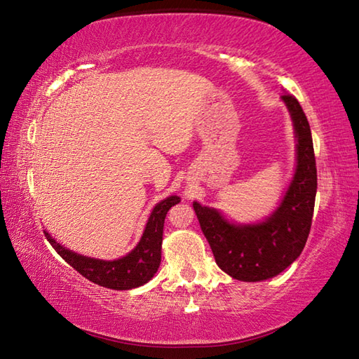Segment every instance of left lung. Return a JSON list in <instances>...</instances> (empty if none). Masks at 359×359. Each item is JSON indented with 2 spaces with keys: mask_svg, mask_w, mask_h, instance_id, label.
I'll list each match as a JSON object with an SVG mask.
<instances>
[{
  "mask_svg": "<svg viewBox=\"0 0 359 359\" xmlns=\"http://www.w3.org/2000/svg\"><path fill=\"white\" fill-rule=\"evenodd\" d=\"M296 137V170L278 207L259 222L229 221L219 210L193 202L216 264L241 282L278 276L304 250L311 229L318 171L308 119L292 95L282 96Z\"/></svg>",
  "mask_w": 359,
  "mask_h": 359,
  "instance_id": "left-lung-1",
  "label": "left lung"
}]
</instances>
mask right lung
<instances>
[{"instance_id":"add662e5","label":"right lung","mask_w":359,"mask_h":359,"mask_svg":"<svg viewBox=\"0 0 359 359\" xmlns=\"http://www.w3.org/2000/svg\"><path fill=\"white\" fill-rule=\"evenodd\" d=\"M179 202V196H170V198L160 201L152 208L138 244L129 254L118 259H100L76 254L55 241L46 230L45 236L55 252L90 282L116 291L133 290V287L143 286L149 282L158 271L165 217L170 208Z\"/></svg>"}]
</instances>
